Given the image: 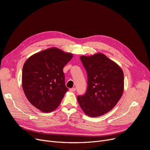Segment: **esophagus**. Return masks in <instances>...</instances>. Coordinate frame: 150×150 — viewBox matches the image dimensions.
Here are the masks:
<instances>
[{"label": "esophagus", "mask_w": 150, "mask_h": 150, "mask_svg": "<svg viewBox=\"0 0 150 150\" xmlns=\"http://www.w3.org/2000/svg\"><path fill=\"white\" fill-rule=\"evenodd\" d=\"M69 90H70V91H71V92H74V91H75V90H76V88H70V89Z\"/></svg>", "instance_id": "1"}]
</instances>
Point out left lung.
Returning <instances> with one entry per match:
<instances>
[{
	"instance_id": "1",
	"label": "left lung",
	"mask_w": 150,
	"mask_h": 150,
	"mask_svg": "<svg viewBox=\"0 0 150 150\" xmlns=\"http://www.w3.org/2000/svg\"><path fill=\"white\" fill-rule=\"evenodd\" d=\"M87 72L88 86L85 95L77 96L83 112L98 117L109 112L124 92V73L120 67L102 53L80 57Z\"/></svg>"
}]
</instances>
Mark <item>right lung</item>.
Listing matches in <instances>:
<instances>
[{"label": "right lung", "instance_id": "obj_1", "mask_svg": "<svg viewBox=\"0 0 150 150\" xmlns=\"http://www.w3.org/2000/svg\"><path fill=\"white\" fill-rule=\"evenodd\" d=\"M73 57L56 47L33 54L25 62L22 86L30 103L44 112H50L60 104L68 88L65 85L64 66Z\"/></svg>", "mask_w": 150, "mask_h": 150}]
</instances>
